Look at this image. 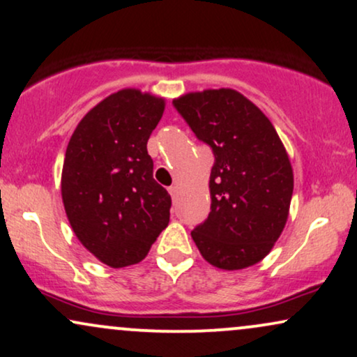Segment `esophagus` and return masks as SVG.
Returning a JSON list of instances; mask_svg holds the SVG:
<instances>
[{"mask_svg":"<svg viewBox=\"0 0 357 357\" xmlns=\"http://www.w3.org/2000/svg\"><path fill=\"white\" fill-rule=\"evenodd\" d=\"M168 191L171 194V197H173V199H176V196H178V186H169Z\"/></svg>","mask_w":357,"mask_h":357,"instance_id":"34e87169","label":"esophagus"}]
</instances>
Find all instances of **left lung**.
Returning a JSON list of instances; mask_svg holds the SVG:
<instances>
[{
    "instance_id": "8db88e82",
    "label": "left lung",
    "mask_w": 357,
    "mask_h": 357,
    "mask_svg": "<svg viewBox=\"0 0 357 357\" xmlns=\"http://www.w3.org/2000/svg\"><path fill=\"white\" fill-rule=\"evenodd\" d=\"M173 105L214 155L211 212L192 241L214 267H250L285 227L293 194L285 148L260 108L232 89L188 93Z\"/></svg>"
}]
</instances>
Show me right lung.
Listing matches in <instances>:
<instances>
[{"label":"right lung","instance_id":"add662e5","mask_svg":"<svg viewBox=\"0 0 357 357\" xmlns=\"http://www.w3.org/2000/svg\"><path fill=\"white\" fill-rule=\"evenodd\" d=\"M163 98L125 89L93 107L72 135L62 201L72 231L108 267L145 259L169 222L171 196L153 179L146 143Z\"/></svg>","mask_w":357,"mask_h":357}]
</instances>
